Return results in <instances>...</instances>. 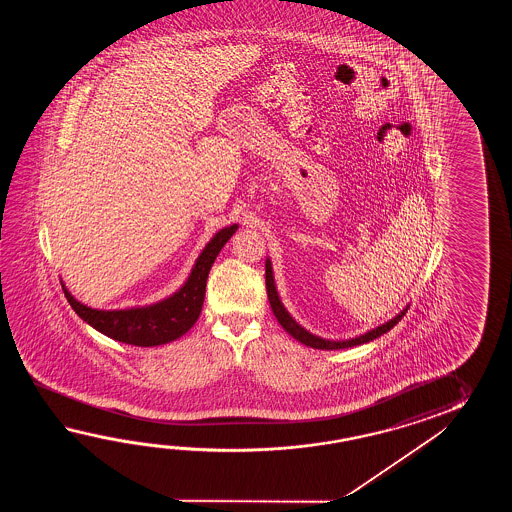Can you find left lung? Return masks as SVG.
Masks as SVG:
<instances>
[{"instance_id": "left-lung-1", "label": "left lung", "mask_w": 512, "mask_h": 512, "mask_svg": "<svg viewBox=\"0 0 512 512\" xmlns=\"http://www.w3.org/2000/svg\"><path fill=\"white\" fill-rule=\"evenodd\" d=\"M265 285H267V296H269V302H271L272 313L276 316V320L280 322V326L291 335V337L296 338L298 342H302L305 346H309V348L315 349H346L353 348V346H359V344H366V342H370L373 338L381 337L384 333H388L393 326H397V322L406 315V311H408V307L403 309L399 315L392 318L390 322H386V324H382V326L375 327V329H371L368 333H364V335H360L357 338H349V340H324V338L315 337V335H311L309 331H305L304 327L298 326L296 322L293 320V316L289 315L287 311H285V307H283L282 302H280V298H278V293H276V287H274V278H272V267L271 261L267 260L265 263Z\"/></svg>"}]
</instances>
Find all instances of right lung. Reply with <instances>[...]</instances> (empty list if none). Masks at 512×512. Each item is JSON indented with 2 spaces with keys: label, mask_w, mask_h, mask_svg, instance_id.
I'll list each match as a JSON object with an SVG mask.
<instances>
[{
  "label": "right lung",
  "mask_w": 512,
  "mask_h": 512,
  "mask_svg": "<svg viewBox=\"0 0 512 512\" xmlns=\"http://www.w3.org/2000/svg\"><path fill=\"white\" fill-rule=\"evenodd\" d=\"M238 230V225H230L227 229L219 230L218 234L208 241L205 251L197 258L190 278L185 285L170 298L159 304L135 309H120V311H98L87 305L80 304L71 293L64 289L67 302L75 309L84 322L95 327L106 337L119 340L131 346L152 348L168 344L175 338L185 335L190 327L196 324L201 307L205 302V287H207L208 272L216 260L223 245L230 236Z\"/></svg>",
  "instance_id": "obj_1"
}]
</instances>
